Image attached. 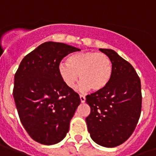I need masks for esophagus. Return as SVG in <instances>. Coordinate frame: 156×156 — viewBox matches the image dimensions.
Returning <instances> with one entry per match:
<instances>
[{
	"mask_svg": "<svg viewBox=\"0 0 156 156\" xmlns=\"http://www.w3.org/2000/svg\"><path fill=\"white\" fill-rule=\"evenodd\" d=\"M80 96V100H81V102L82 103H84L85 102V100H86V97H85V95H79Z\"/></svg>",
	"mask_w": 156,
	"mask_h": 156,
	"instance_id": "34e87169",
	"label": "esophagus"
}]
</instances>
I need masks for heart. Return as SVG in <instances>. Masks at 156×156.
I'll return each mask as SVG.
<instances>
[{
  "mask_svg": "<svg viewBox=\"0 0 156 156\" xmlns=\"http://www.w3.org/2000/svg\"><path fill=\"white\" fill-rule=\"evenodd\" d=\"M66 63L59 66V73L66 85L73 88L80 79L83 90L100 91L107 87L112 77L113 66L108 56L102 52H81L71 55Z\"/></svg>",
  "mask_w": 156,
  "mask_h": 156,
  "instance_id": "obj_1",
  "label": "heart"
}]
</instances>
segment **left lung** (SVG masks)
<instances>
[{"mask_svg":"<svg viewBox=\"0 0 156 156\" xmlns=\"http://www.w3.org/2000/svg\"><path fill=\"white\" fill-rule=\"evenodd\" d=\"M112 60L113 73L105 89L86 96L90 113L86 118L94 142L115 147L131 136L142 110L141 81L128 61L112 49L100 48Z\"/></svg>","mask_w":156,"mask_h":156,"instance_id":"1","label":"left lung"}]
</instances>
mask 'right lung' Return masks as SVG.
Listing matches in <instances>:
<instances>
[{"label": "right lung", "instance_id": "obj_1", "mask_svg": "<svg viewBox=\"0 0 156 156\" xmlns=\"http://www.w3.org/2000/svg\"><path fill=\"white\" fill-rule=\"evenodd\" d=\"M78 51L62 43L45 42L28 53L18 66L13 95L21 123L37 143L56 144L68 133L81 100L64 83L59 66L65 56Z\"/></svg>", "mask_w": 156, "mask_h": 156}]
</instances>
